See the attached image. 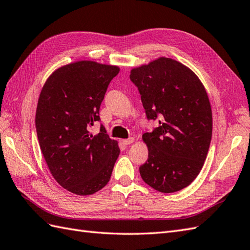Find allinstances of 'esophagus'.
<instances>
[{
	"mask_svg": "<svg viewBox=\"0 0 250 250\" xmlns=\"http://www.w3.org/2000/svg\"><path fill=\"white\" fill-rule=\"evenodd\" d=\"M121 143H123V145L125 146H130L131 144L134 143V138H133V137H130V138H127V139H124Z\"/></svg>",
	"mask_w": 250,
	"mask_h": 250,
	"instance_id": "34e87169",
	"label": "esophagus"
}]
</instances>
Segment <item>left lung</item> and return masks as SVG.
I'll return each mask as SVG.
<instances>
[{
    "label": "left lung",
    "instance_id": "obj_1",
    "mask_svg": "<svg viewBox=\"0 0 250 250\" xmlns=\"http://www.w3.org/2000/svg\"><path fill=\"white\" fill-rule=\"evenodd\" d=\"M130 79L146 118H159V125L143 135L149 156L140 176L163 193L186 188L201 172L212 136L206 89L189 67L166 57L132 68Z\"/></svg>",
    "mask_w": 250,
    "mask_h": 250
}]
</instances>
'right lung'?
I'll list each match as a JSON object with an SVG mask.
<instances>
[{
	"label": "right lung",
	"mask_w": 250,
	"mask_h": 250,
	"mask_svg": "<svg viewBox=\"0 0 250 250\" xmlns=\"http://www.w3.org/2000/svg\"><path fill=\"white\" fill-rule=\"evenodd\" d=\"M119 67L95 61H76L56 69L38 100L36 129L50 173L61 187L77 195L104 188L119 156V146L99 121V108Z\"/></svg>",
	"instance_id": "right-lung-1"
}]
</instances>
